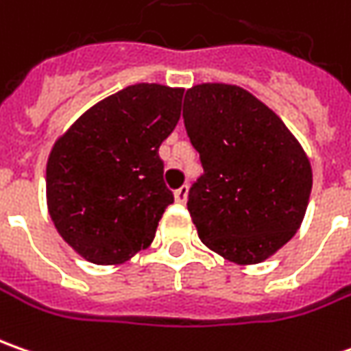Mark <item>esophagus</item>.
<instances>
[{
  "instance_id": "34e87169",
  "label": "esophagus",
  "mask_w": 351,
  "mask_h": 351,
  "mask_svg": "<svg viewBox=\"0 0 351 351\" xmlns=\"http://www.w3.org/2000/svg\"><path fill=\"white\" fill-rule=\"evenodd\" d=\"M175 199H176V204H186V199H188L186 184H184V186H180L178 190H175Z\"/></svg>"
}]
</instances>
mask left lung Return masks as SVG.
I'll use <instances>...</instances> for the list:
<instances>
[{"label":"left lung","instance_id":"8db88e82","mask_svg":"<svg viewBox=\"0 0 351 351\" xmlns=\"http://www.w3.org/2000/svg\"><path fill=\"white\" fill-rule=\"evenodd\" d=\"M182 118L204 167L188 192L202 243L241 266L270 258L307 212L313 171L305 149L272 108L237 85L190 87Z\"/></svg>","mask_w":351,"mask_h":351}]
</instances>
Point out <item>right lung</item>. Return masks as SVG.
I'll return each instance as SVG.
<instances>
[{"label":"right lung","mask_w":351,"mask_h":351,"mask_svg":"<svg viewBox=\"0 0 351 351\" xmlns=\"http://www.w3.org/2000/svg\"><path fill=\"white\" fill-rule=\"evenodd\" d=\"M180 87L136 83L85 110L56 139L46 204L79 256L112 266L145 250L173 192L159 145L180 118Z\"/></svg>","instance_id":"add662e5"}]
</instances>
